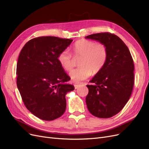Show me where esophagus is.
<instances>
[{
  "mask_svg": "<svg viewBox=\"0 0 149 149\" xmlns=\"http://www.w3.org/2000/svg\"><path fill=\"white\" fill-rule=\"evenodd\" d=\"M74 88L75 89H78L79 87H80V84H74Z\"/></svg>",
  "mask_w": 149,
  "mask_h": 149,
  "instance_id": "esophagus-1",
  "label": "esophagus"
}]
</instances>
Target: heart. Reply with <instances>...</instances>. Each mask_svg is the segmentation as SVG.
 <instances>
[{"mask_svg":"<svg viewBox=\"0 0 149 149\" xmlns=\"http://www.w3.org/2000/svg\"><path fill=\"white\" fill-rule=\"evenodd\" d=\"M72 51L75 57H81L79 61L80 67L70 73L71 79L74 83L88 78L92 73L94 74L100 73L107 61V48L103 43L81 39L74 43ZM58 61L65 70L69 71L73 68V56L68 49H63L59 53Z\"/></svg>","mask_w":149,"mask_h":149,"instance_id":"1","label":"heart"}]
</instances>
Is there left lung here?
Listing matches in <instances>:
<instances>
[{
	"label": "left lung",
	"instance_id": "1",
	"mask_svg": "<svg viewBox=\"0 0 149 149\" xmlns=\"http://www.w3.org/2000/svg\"><path fill=\"white\" fill-rule=\"evenodd\" d=\"M106 45L108 58L105 66L86 85V102L90 113L109 118L123 109L131 95L134 82V65L128 47L118 36L109 32L86 37Z\"/></svg>",
	"mask_w": 149,
	"mask_h": 149
}]
</instances>
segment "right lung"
Listing matches in <instances>:
<instances>
[{
    "instance_id": "add662e5",
    "label": "right lung",
    "mask_w": 149,
    "mask_h": 149,
    "mask_svg": "<svg viewBox=\"0 0 149 149\" xmlns=\"http://www.w3.org/2000/svg\"><path fill=\"white\" fill-rule=\"evenodd\" d=\"M73 41L56 37L31 39L22 49L17 64V85L25 107L39 119L53 120L66 109L65 96L73 91L58 56Z\"/></svg>"
}]
</instances>
